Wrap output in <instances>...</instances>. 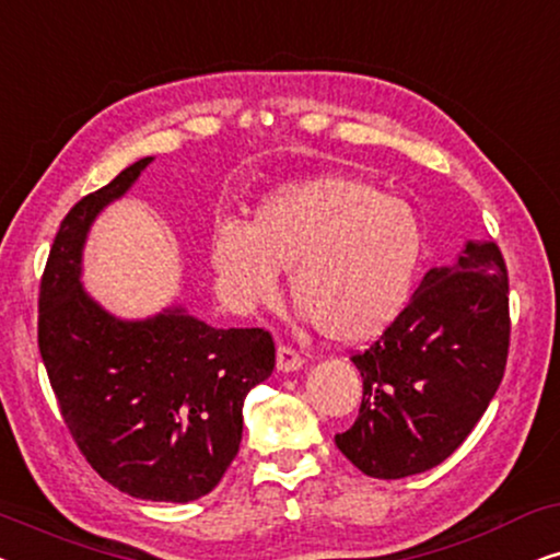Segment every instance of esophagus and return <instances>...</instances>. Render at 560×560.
Returning <instances> with one entry per match:
<instances>
[{
	"mask_svg": "<svg viewBox=\"0 0 560 560\" xmlns=\"http://www.w3.org/2000/svg\"><path fill=\"white\" fill-rule=\"evenodd\" d=\"M303 366V357L298 354L295 349L285 347V343H280L278 347V370L280 372H298Z\"/></svg>",
	"mask_w": 560,
	"mask_h": 560,
	"instance_id": "obj_1",
	"label": "esophagus"
}]
</instances>
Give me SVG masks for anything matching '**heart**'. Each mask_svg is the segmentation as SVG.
<instances>
[{"mask_svg":"<svg viewBox=\"0 0 560 560\" xmlns=\"http://www.w3.org/2000/svg\"><path fill=\"white\" fill-rule=\"evenodd\" d=\"M420 257L423 224L412 203L339 173L282 183L252 209L247 229L211 234V267L229 301H267L278 267H288L295 305L343 343L374 339L400 316Z\"/></svg>","mask_w":560,"mask_h":560,"instance_id":"heart-1","label":"heart"}]
</instances>
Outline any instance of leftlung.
I'll return each mask as SVG.
<instances>
[{
	"label": "left lung",
	"instance_id": "left-lung-1",
	"mask_svg": "<svg viewBox=\"0 0 560 560\" xmlns=\"http://www.w3.org/2000/svg\"><path fill=\"white\" fill-rule=\"evenodd\" d=\"M510 285L492 240H469L433 267L370 349L351 362L364 380L354 425L336 446L374 479L428 471L474 431L500 387L510 349Z\"/></svg>",
	"mask_w": 560,
	"mask_h": 560
}]
</instances>
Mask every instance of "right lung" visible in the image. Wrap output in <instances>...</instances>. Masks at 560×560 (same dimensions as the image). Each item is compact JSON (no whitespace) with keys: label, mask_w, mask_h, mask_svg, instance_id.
<instances>
[{"label":"right lung","mask_w":560,"mask_h":560,"mask_svg":"<svg viewBox=\"0 0 560 560\" xmlns=\"http://www.w3.org/2000/svg\"><path fill=\"white\" fill-rule=\"evenodd\" d=\"M150 163L125 167L60 221L40 280L37 347L60 416L98 477L140 500L190 502L234 462L244 397L272 374L275 343L265 328H213L183 308L125 320L83 290L91 224Z\"/></svg>","instance_id":"obj_1"}]
</instances>
